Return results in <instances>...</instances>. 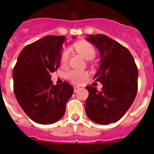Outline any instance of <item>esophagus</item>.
Listing matches in <instances>:
<instances>
[{
    "label": "esophagus",
    "mask_w": 154,
    "mask_h": 154,
    "mask_svg": "<svg viewBox=\"0 0 154 154\" xmlns=\"http://www.w3.org/2000/svg\"><path fill=\"white\" fill-rule=\"evenodd\" d=\"M73 89H74V92H77L80 89H81V88H80V87H78V86H74V87H73Z\"/></svg>",
    "instance_id": "esophagus-1"
}]
</instances>
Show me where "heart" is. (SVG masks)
Returning <instances> with one entry per match:
<instances>
[{
    "instance_id": "b5f03b06",
    "label": "heart",
    "mask_w": 154,
    "mask_h": 154,
    "mask_svg": "<svg viewBox=\"0 0 154 154\" xmlns=\"http://www.w3.org/2000/svg\"><path fill=\"white\" fill-rule=\"evenodd\" d=\"M74 48L78 53H80L85 59L91 60L95 57L96 51L94 49V45L87 42H79L75 43ZM69 57V50L68 49H64L61 52L60 57V62L62 65H65L68 63ZM89 76V73L84 70H70L67 72L66 77L69 80L70 82L75 84H80L87 78Z\"/></svg>"
}]
</instances>
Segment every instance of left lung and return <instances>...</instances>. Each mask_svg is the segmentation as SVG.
I'll return each instance as SVG.
<instances>
[{"label": "left lung", "instance_id": "left-lung-1", "mask_svg": "<svg viewBox=\"0 0 154 154\" xmlns=\"http://www.w3.org/2000/svg\"><path fill=\"white\" fill-rule=\"evenodd\" d=\"M86 40L100 53V67L94 79L103 86L101 91L92 85L85 87L89 91L85 112L95 123H115L124 116L136 97L137 68L130 52L112 38L104 34H90Z\"/></svg>", "mask_w": 154, "mask_h": 154}]
</instances>
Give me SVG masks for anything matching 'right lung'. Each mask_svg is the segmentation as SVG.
Wrapping results in <instances>:
<instances>
[{
  "label": "right lung",
  "instance_id": "1",
  "mask_svg": "<svg viewBox=\"0 0 154 154\" xmlns=\"http://www.w3.org/2000/svg\"><path fill=\"white\" fill-rule=\"evenodd\" d=\"M65 41L64 36L50 35L28 45L19 54L13 69L16 98L28 117L38 124L59 121L73 93V87L66 82L60 85H53L50 75L60 67Z\"/></svg>",
  "mask_w": 154,
  "mask_h": 154
}]
</instances>
